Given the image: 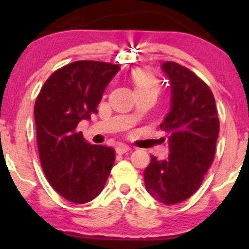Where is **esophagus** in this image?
Wrapping results in <instances>:
<instances>
[{
  "label": "esophagus",
  "instance_id": "1",
  "mask_svg": "<svg viewBox=\"0 0 249 249\" xmlns=\"http://www.w3.org/2000/svg\"><path fill=\"white\" fill-rule=\"evenodd\" d=\"M130 150H131V148L126 146V145H124V144H119V145H117V146H116V152L118 154H124V153L128 152Z\"/></svg>",
  "mask_w": 249,
  "mask_h": 249
}]
</instances>
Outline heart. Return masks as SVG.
Returning <instances> with one entry per match:
<instances>
[{"instance_id":"heart-1","label":"heart","mask_w":249,"mask_h":249,"mask_svg":"<svg viewBox=\"0 0 249 249\" xmlns=\"http://www.w3.org/2000/svg\"><path fill=\"white\" fill-rule=\"evenodd\" d=\"M132 81L136 91H156L158 92L159 83L152 73L146 70L137 69L132 72Z\"/></svg>"}]
</instances>
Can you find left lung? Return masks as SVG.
<instances>
[{
	"instance_id": "left-lung-1",
	"label": "left lung",
	"mask_w": 249,
	"mask_h": 249,
	"mask_svg": "<svg viewBox=\"0 0 249 249\" xmlns=\"http://www.w3.org/2000/svg\"><path fill=\"white\" fill-rule=\"evenodd\" d=\"M161 70L171 85L170 112L160 124L170 154L165 160L151 157L144 180L154 199L174 205L193 196L213 162L219 118L212 91L196 73L174 62Z\"/></svg>"
}]
</instances>
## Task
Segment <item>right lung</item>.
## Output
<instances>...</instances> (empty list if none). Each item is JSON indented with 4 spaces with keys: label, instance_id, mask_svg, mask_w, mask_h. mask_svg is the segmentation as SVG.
Instances as JSON below:
<instances>
[{
    "label": "right lung",
    "instance_id": "add662e5",
    "mask_svg": "<svg viewBox=\"0 0 249 249\" xmlns=\"http://www.w3.org/2000/svg\"><path fill=\"white\" fill-rule=\"evenodd\" d=\"M119 65L78 61L51 75L34 108L41 165L51 186L73 204L95 199L115 162V150L89 144L77 125L97 113L107 84Z\"/></svg>",
    "mask_w": 249,
    "mask_h": 249
}]
</instances>
